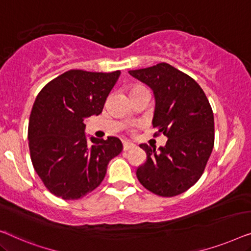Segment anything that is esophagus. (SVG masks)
<instances>
[{"instance_id":"1","label":"esophagus","mask_w":251,"mask_h":251,"mask_svg":"<svg viewBox=\"0 0 251 251\" xmlns=\"http://www.w3.org/2000/svg\"><path fill=\"white\" fill-rule=\"evenodd\" d=\"M133 148H135V144L132 143V142H124V143H123V150H124V151L130 150V149H133Z\"/></svg>"}]
</instances>
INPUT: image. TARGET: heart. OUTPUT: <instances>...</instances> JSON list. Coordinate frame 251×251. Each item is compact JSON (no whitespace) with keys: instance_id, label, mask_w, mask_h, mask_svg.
Instances as JSON below:
<instances>
[{"instance_id":"1","label":"heart","mask_w":251,"mask_h":251,"mask_svg":"<svg viewBox=\"0 0 251 251\" xmlns=\"http://www.w3.org/2000/svg\"><path fill=\"white\" fill-rule=\"evenodd\" d=\"M143 90H147L143 85H141V84H134V85H132V86L129 87V95L136 93V92L143 91Z\"/></svg>"}]
</instances>
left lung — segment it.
<instances>
[{
    "label": "left lung",
    "instance_id": "1",
    "mask_svg": "<svg viewBox=\"0 0 251 251\" xmlns=\"http://www.w3.org/2000/svg\"><path fill=\"white\" fill-rule=\"evenodd\" d=\"M129 74L153 90L154 135L168 137L159 151L140 144L147 159L136 169L137 179L157 196L181 195L199 181L213 151V109L199 84L168 63Z\"/></svg>",
    "mask_w": 251,
    "mask_h": 251
}]
</instances>
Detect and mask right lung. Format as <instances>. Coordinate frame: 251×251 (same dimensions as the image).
Instances as JSON below:
<instances>
[{"label": "right lung", "instance_id": "obj_1", "mask_svg": "<svg viewBox=\"0 0 251 251\" xmlns=\"http://www.w3.org/2000/svg\"><path fill=\"white\" fill-rule=\"evenodd\" d=\"M121 75L72 69L49 82L31 109L28 144L34 169L52 195L77 200L103 181L107 166L123 150L118 137H91L86 118L100 115Z\"/></svg>", "mask_w": 251, "mask_h": 251}]
</instances>
